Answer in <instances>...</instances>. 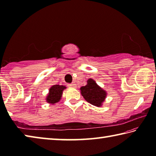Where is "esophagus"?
Here are the masks:
<instances>
[{"label":"esophagus","mask_w":156,"mask_h":156,"mask_svg":"<svg viewBox=\"0 0 156 156\" xmlns=\"http://www.w3.org/2000/svg\"><path fill=\"white\" fill-rule=\"evenodd\" d=\"M76 84H75V83H73L72 84H69V87H76Z\"/></svg>","instance_id":"34e87169"}]
</instances>
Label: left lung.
<instances>
[{"instance_id":"left-lung-1","label":"left lung","mask_w":156,"mask_h":156,"mask_svg":"<svg viewBox=\"0 0 156 156\" xmlns=\"http://www.w3.org/2000/svg\"><path fill=\"white\" fill-rule=\"evenodd\" d=\"M82 96L89 103L96 107H101L107 98V91L98 84L94 79L89 78L85 86L81 87Z\"/></svg>"}]
</instances>
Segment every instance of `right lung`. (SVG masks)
Masks as SVG:
<instances>
[{
    "label": "right lung",
    "instance_id": "1",
    "mask_svg": "<svg viewBox=\"0 0 156 156\" xmlns=\"http://www.w3.org/2000/svg\"><path fill=\"white\" fill-rule=\"evenodd\" d=\"M67 88L64 85L54 84L49 88V93L47 95L46 102L50 105H54L58 102L62 96V92Z\"/></svg>",
    "mask_w": 156,
    "mask_h": 156
}]
</instances>
